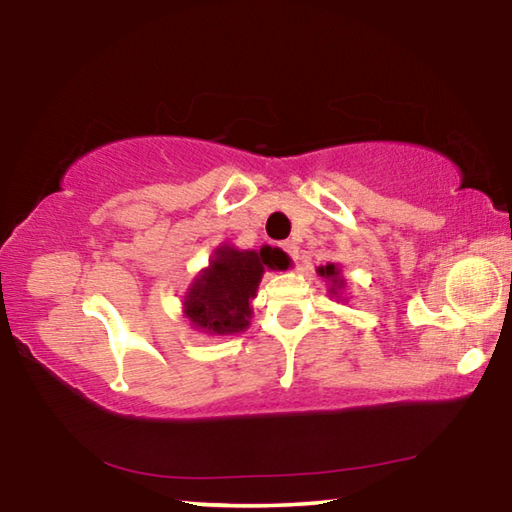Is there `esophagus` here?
<instances>
[{
    "label": "esophagus",
    "instance_id": "esophagus-1",
    "mask_svg": "<svg viewBox=\"0 0 512 512\" xmlns=\"http://www.w3.org/2000/svg\"><path fill=\"white\" fill-rule=\"evenodd\" d=\"M282 250H284V253H287L291 259H293V262H296V259H298V246L293 244V241H284V244H282Z\"/></svg>",
    "mask_w": 512,
    "mask_h": 512
}]
</instances>
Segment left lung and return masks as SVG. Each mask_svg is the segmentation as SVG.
Instances as JSON below:
<instances>
[{
	"label": "left lung",
	"instance_id": "obj_1",
	"mask_svg": "<svg viewBox=\"0 0 512 512\" xmlns=\"http://www.w3.org/2000/svg\"><path fill=\"white\" fill-rule=\"evenodd\" d=\"M318 273L323 275V277H329V280H334V282H339L336 280V277H339V268H336L334 264H327V266H320L318 268Z\"/></svg>",
	"mask_w": 512,
	"mask_h": 512
}]
</instances>
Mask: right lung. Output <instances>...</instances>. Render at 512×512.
Masks as SVG:
<instances>
[{"mask_svg": "<svg viewBox=\"0 0 512 512\" xmlns=\"http://www.w3.org/2000/svg\"><path fill=\"white\" fill-rule=\"evenodd\" d=\"M264 266H282L273 248L237 250L221 246L207 271L198 277L185 300L189 320L210 334H235L250 323V298H255Z\"/></svg>", "mask_w": 512, "mask_h": 512, "instance_id": "1", "label": "right lung"}]
</instances>
